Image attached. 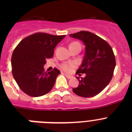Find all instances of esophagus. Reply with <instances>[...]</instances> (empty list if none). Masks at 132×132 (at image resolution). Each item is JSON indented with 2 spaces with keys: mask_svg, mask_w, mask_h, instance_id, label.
<instances>
[{
  "mask_svg": "<svg viewBox=\"0 0 132 132\" xmlns=\"http://www.w3.org/2000/svg\"><path fill=\"white\" fill-rule=\"evenodd\" d=\"M64 75H65V77H66L67 78V79H71V78H73V76H71V75H67V74H65V73H64Z\"/></svg>",
  "mask_w": 132,
  "mask_h": 132,
  "instance_id": "esophagus-1",
  "label": "esophagus"
}]
</instances>
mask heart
<instances>
[{"label":"heart","instance_id":"b5f03b06","mask_svg":"<svg viewBox=\"0 0 132 132\" xmlns=\"http://www.w3.org/2000/svg\"><path fill=\"white\" fill-rule=\"evenodd\" d=\"M77 44H80L79 43L76 42H72L71 44H70V46L74 45H77ZM69 46V47H70ZM77 67V63L74 62H69V63H63L61 65H60L61 69L63 71L65 72H67V73H70V72L72 71V70L73 69H75Z\"/></svg>","mask_w":132,"mask_h":132}]
</instances>
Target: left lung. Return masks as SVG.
<instances>
[{
  "mask_svg": "<svg viewBox=\"0 0 132 132\" xmlns=\"http://www.w3.org/2000/svg\"><path fill=\"white\" fill-rule=\"evenodd\" d=\"M82 41L85 53L76 74L85 73V78L77 77L79 85L73 88L75 94L82 97H93L102 91L110 82L116 66V59L111 46L104 39L87 31L70 34Z\"/></svg>",
  "mask_w": 132,
  "mask_h": 132,
  "instance_id": "1",
  "label": "left lung"
}]
</instances>
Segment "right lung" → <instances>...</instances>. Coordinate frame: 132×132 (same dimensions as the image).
Listing matches in <instances>:
<instances>
[{
	"mask_svg": "<svg viewBox=\"0 0 132 132\" xmlns=\"http://www.w3.org/2000/svg\"><path fill=\"white\" fill-rule=\"evenodd\" d=\"M65 37L38 32L18 44L12 55V72L18 87L33 97L45 95L53 88L60 71L54 68L45 72L44 65L52 58L57 44Z\"/></svg>",
	"mask_w": 132,
	"mask_h": 132,
	"instance_id": "add662e5",
	"label": "right lung"
}]
</instances>
